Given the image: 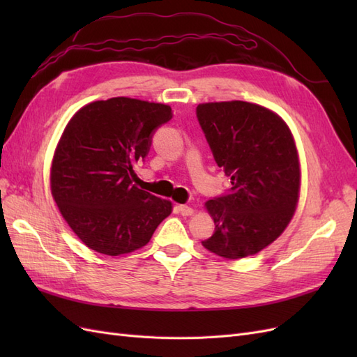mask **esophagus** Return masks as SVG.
Returning a JSON list of instances; mask_svg holds the SVG:
<instances>
[{
  "label": "esophagus",
  "instance_id": "esophagus-1",
  "mask_svg": "<svg viewBox=\"0 0 357 357\" xmlns=\"http://www.w3.org/2000/svg\"><path fill=\"white\" fill-rule=\"evenodd\" d=\"M178 211L183 215H192L193 213H195V210H193L192 207H189V205H178Z\"/></svg>",
  "mask_w": 357,
  "mask_h": 357
}]
</instances>
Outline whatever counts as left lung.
I'll return each mask as SVG.
<instances>
[{
	"label": "left lung",
	"instance_id": "left-lung-1",
	"mask_svg": "<svg viewBox=\"0 0 357 357\" xmlns=\"http://www.w3.org/2000/svg\"><path fill=\"white\" fill-rule=\"evenodd\" d=\"M197 116L232 183L228 195L205 202L215 228L202 245L225 259L253 256L274 243L295 214L301 189L295 138L277 113L253 102H204Z\"/></svg>",
	"mask_w": 357,
	"mask_h": 357
}]
</instances>
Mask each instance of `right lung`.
Wrapping results in <instances>:
<instances>
[{"label":"right lung","instance_id":"obj_1","mask_svg":"<svg viewBox=\"0 0 357 357\" xmlns=\"http://www.w3.org/2000/svg\"><path fill=\"white\" fill-rule=\"evenodd\" d=\"M172 117L171 107L128 96L86 104L59 138L50 190L80 241L107 256L144 247L172 204L132 185L152 134Z\"/></svg>","mask_w":357,"mask_h":357}]
</instances>
